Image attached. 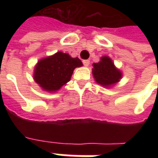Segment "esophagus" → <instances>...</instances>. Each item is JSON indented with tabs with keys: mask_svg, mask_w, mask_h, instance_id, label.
I'll list each match as a JSON object with an SVG mask.
<instances>
[{
	"mask_svg": "<svg viewBox=\"0 0 158 158\" xmlns=\"http://www.w3.org/2000/svg\"><path fill=\"white\" fill-rule=\"evenodd\" d=\"M83 63H84V65L87 67V66L89 65L90 62H89V60H84V61H83Z\"/></svg>",
	"mask_w": 158,
	"mask_h": 158,
	"instance_id": "obj_1",
	"label": "esophagus"
}]
</instances>
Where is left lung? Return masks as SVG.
<instances>
[{
  "label": "left lung",
  "mask_w": 158,
  "mask_h": 158,
  "mask_svg": "<svg viewBox=\"0 0 158 158\" xmlns=\"http://www.w3.org/2000/svg\"><path fill=\"white\" fill-rule=\"evenodd\" d=\"M93 75L96 81L103 86H109L118 82L121 72L115 68L108 56H102L99 62L93 64Z\"/></svg>",
  "instance_id": "1"
}]
</instances>
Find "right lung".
Returning <instances> with one entry per match:
<instances>
[{"instance_id": "1", "label": "right lung", "mask_w": 158, "mask_h": 158, "mask_svg": "<svg viewBox=\"0 0 158 158\" xmlns=\"http://www.w3.org/2000/svg\"><path fill=\"white\" fill-rule=\"evenodd\" d=\"M82 65L78 57L73 58L67 53L58 52L39 61L35 69L34 79L43 89L56 91L70 80L75 68Z\"/></svg>"}]
</instances>
